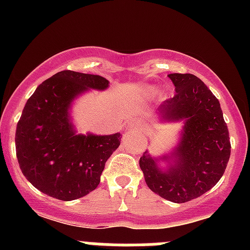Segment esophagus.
I'll return each mask as SVG.
<instances>
[{
  "label": "esophagus",
  "mask_w": 250,
  "mask_h": 250,
  "mask_svg": "<svg viewBox=\"0 0 250 250\" xmlns=\"http://www.w3.org/2000/svg\"><path fill=\"white\" fill-rule=\"evenodd\" d=\"M129 125L132 128H141V127H143V125H141L140 122H134V121H133V122H130Z\"/></svg>",
  "instance_id": "1"
}]
</instances>
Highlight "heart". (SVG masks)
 I'll use <instances>...</instances> for the list:
<instances>
[{
	"label": "heart",
	"mask_w": 250,
	"mask_h": 250,
	"mask_svg": "<svg viewBox=\"0 0 250 250\" xmlns=\"http://www.w3.org/2000/svg\"><path fill=\"white\" fill-rule=\"evenodd\" d=\"M150 92H151V93H153V89H151V90H150Z\"/></svg>",
	"instance_id": "b5f03b06"
}]
</instances>
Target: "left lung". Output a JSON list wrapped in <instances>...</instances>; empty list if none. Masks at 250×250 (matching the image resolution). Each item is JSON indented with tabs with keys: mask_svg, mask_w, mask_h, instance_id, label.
Masks as SVG:
<instances>
[{
	"mask_svg": "<svg viewBox=\"0 0 250 250\" xmlns=\"http://www.w3.org/2000/svg\"><path fill=\"white\" fill-rule=\"evenodd\" d=\"M175 95L161 105L166 120H185L175 165L162 172L144 152L139 160L148 188L175 203H185L210 190L223 176L231 153L229 129L220 103L195 75L170 74ZM167 160V157H163Z\"/></svg>",
	"mask_w": 250,
	"mask_h": 250,
	"instance_id": "1",
	"label": "left lung"
}]
</instances>
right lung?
Here are the masks:
<instances>
[{
	"instance_id": "right-lung-1",
	"label": "right lung",
	"mask_w": 250,
	"mask_h": 250,
	"mask_svg": "<svg viewBox=\"0 0 250 250\" xmlns=\"http://www.w3.org/2000/svg\"><path fill=\"white\" fill-rule=\"evenodd\" d=\"M107 85L109 81L98 75L64 70L43 81L26 102L17 125V158L25 178L41 192L72 201L99 185L121 134H75L69 107L88 88Z\"/></svg>"
}]
</instances>
